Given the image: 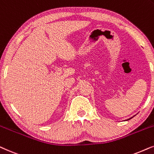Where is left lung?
<instances>
[{"mask_svg": "<svg viewBox=\"0 0 154 154\" xmlns=\"http://www.w3.org/2000/svg\"><path fill=\"white\" fill-rule=\"evenodd\" d=\"M133 117H134V116H133ZM133 117H132V118H129V119H128V120H130V119H132V118H133Z\"/></svg>", "mask_w": 154, "mask_h": 154, "instance_id": "left-lung-1", "label": "left lung"}]
</instances>
